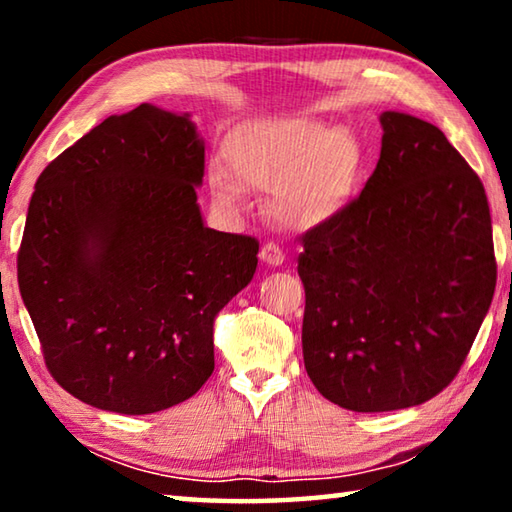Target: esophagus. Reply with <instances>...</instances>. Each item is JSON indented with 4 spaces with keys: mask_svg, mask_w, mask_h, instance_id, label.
I'll list each match as a JSON object with an SVG mask.
<instances>
[{
    "mask_svg": "<svg viewBox=\"0 0 512 512\" xmlns=\"http://www.w3.org/2000/svg\"><path fill=\"white\" fill-rule=\"evenodd\" d=\"M259 257H262V262L271 264V266H280L284 262V253L282 248L273 244V241H266V244L262 246V250H259Z\"/></svg>",
    "mask_w": 512,
    "mask_h": 512,
    "instance_id": "34e87169",
    "label": "esophagus"
}]
</instances>
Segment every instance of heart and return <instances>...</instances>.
<instances>
[{
	"mask_svg": "<svg viewBox=\"0 0 512 512\" xmlns=\"http://www.w3.org/2000/svg\"><path fill=\"white\" fill-rule=\"evenodd\" d=\"M237 180L271 192V212L287 225H316L343 210L357 183L361 153L341 128L318 119L289 117L237 128L225 144ZM216 196L235 198V187L214 180Z\"/></svg>",
	"mask_w": 512,
	"mask_h": 512,
	"instance_id": "1",
	"label": "heart"
}]
</instances>
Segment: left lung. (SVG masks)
<instances>
[{
  "label": "left lung",
  "mask_w": 512,
  "mask_h": 512,
  "mask_svg": "<svg viewBox=\"0 0 512 512\" xmlns=\"http://www.w3.org/2000/svg\"><path fill=\"white\" fill-rule=\"evenodd\" d=\"M359 196L302 235V357L329 402L409 409L452 384L488 314L497 259L485 189L429 121L384 112Z\"/></svg>",
  "instance_id": "left-lung-1"
}]
</instances>
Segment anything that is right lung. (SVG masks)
<instances>
[{
  "label": "right lung",
  "mask_w": 512,
  "mask_h": 512,
  "mask_svg": "<svg viewBox=\"0 0 512 512\" xmlns=\"http://www.w3.org/2000/svg\"><path fill=\"white\" fill-rule=\"evenodd\" d=\"M205 146L142 103L51 160L31 196L17 282L47 370L103 411L144 415L214 370V318L253 280L259 241L205 228Z\"/></svg>",
  "instance_id": "1"
}]
</instances>
